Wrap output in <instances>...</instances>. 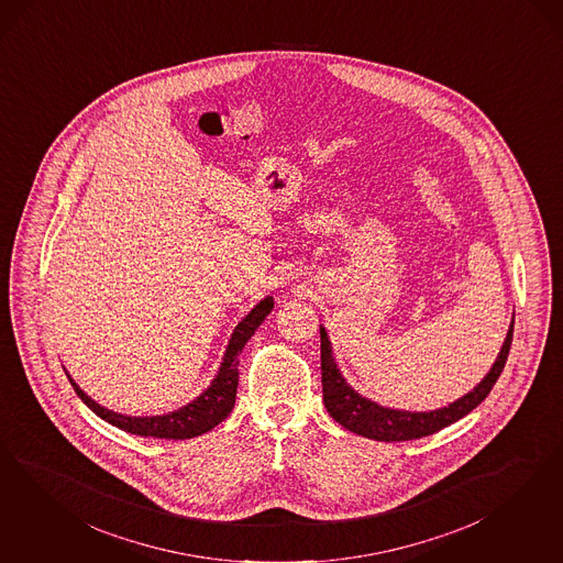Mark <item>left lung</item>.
<instances>
[{
	"mask_svg": "<svg viewBox=\"0 0 563 563\" xmlns=\"http://www.w3.org/2000/svg\"><path fill=\"white\" fill-rule=\"evenodd\" d=\"M319 329H321V377H323L321 382H323V401H325L327 412L347 431L366 439H375V441H410V439L433 435L437 431L454 424L460 418L466 417L489 396L493 385L499 379L508 361L509 345L514 338V321H511L508 335L489 373L466 396L437 410L412 412V410L382 406L373 399L364 398L352 385H347L333 358V347L329 342L325 327L321 325Z\"/></svg>",
	"mask_w": 563,
	"mask_h": 563,
	"instance_id": "obj_1",
	"label": "left lung"
}]
</instances>
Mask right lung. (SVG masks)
<instances>
[{
	"label": "right lung",
	"instance_id": "add662e5",
	"mask_svg": "<svg viewBox=\"0 0 563 563\" xmlns=\"http://www.w3.org/2000/svg\"><path fill=\"white\" fill-rule=\"evenodd\" d=\"M272 310L273 296H267L238 323L230 342H228V347L223 352L218 375L211 385L192 401H188L186 406H181L174 412H167V415L128 417V415L113 412L89 398L78 387V383H74L68 373L66 375L73 383L78 398L82 399L97 417L103 418L106 422L126 431L130 435L153 437V439H192V437H199L216 429L219 422L232 412V408L236 404L238 363H240L238 356L242 354L246 342L253 338L254 331L267 319V314Z\"/></svg>",
	"mask_w": 563,
	"mask_h": 563
}]
</instances>
